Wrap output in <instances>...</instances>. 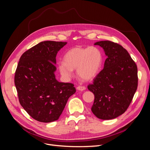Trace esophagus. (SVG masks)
Returning <instances> with one entry per match:
<instances>
[{
  "instance_id": "esophagus-1",
  "label": "esophagus",
  "mask_w": 150,
  "mask_h": 150,
  "mask_svg": "<svg viewBox=\"0 0 150 150\" xmlns=\"http://www.w3.org/2000/svg\"><path fill=\"white\" fill-rule=\"evenodd\" d=\"M77 89L79 90V91H84L86 89L85 86H78V87H77Z\"/></svg>"
}]
</instances>
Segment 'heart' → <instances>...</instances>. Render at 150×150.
I'll return each instance as SVG.
<instances>
[{"label": "heart", "instance_id": "b5f03b06", "mask_svg": "<svg viewBox=\"0 0 150 150\" xmlns=\"http://www.w3.org/2000/svg\"><path fill=\"white\" fill-rule=\"evenodd\" d=\"M103 57L94 47H76L67 51L64 62L59 63V69L64 78L68 79L76 69L77 74L83 81H90L96 76L101 67Z\"/></svg>", "mask_w": 150, "mask_h": 150}]
</instances>
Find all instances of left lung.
Segmentation results:
<instances>
[{"label": "left lung", "mask_w": 150, "mask_h": 150, "mask_svg": "<svg viewBox=\"0 0 150 150\" xmlns=\"http://www.w3.org/2000/svg\"><path fill=\"white\" fill-rule=\"evenodd\" d=\"M108 56L104 68L88 89L94 94L91 107L99 119L112 120L126 111L138 87V69L134 61L121 45L110 40L99 41Z\"/></svg>", "instance_id": "obj_1"}]
</instances>
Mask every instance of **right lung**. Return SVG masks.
<instances>
[{"mask_svg":"<svg viewBox=\"0 0 150 150\" xmlns=\"http://www.w3.org/2000/svg\"><path fill=\"white\" fill-rule=\"evenodd\" d=\"M67 44L47 40L38 44L21 56L14 83L21 105L39 122L56 121L76 89L72 83L56 80V55Z\"/></svg>","mask_w":150,"mask_h":150,"instance_id":"add662e5","label":"right lung"}]
</instances>
